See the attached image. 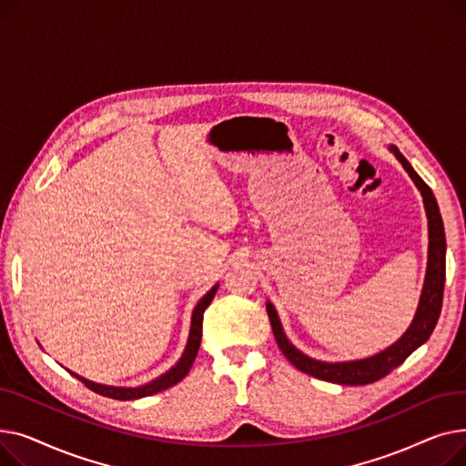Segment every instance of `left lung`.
I'll list each match as a JSON object with an SVG mask.
<instances>
[{"label":"left lung","instance_id":"obj_1","mask_svg":"<svg viewBox=\"0 0 466 466\" xmlns=\"http://www.w3.org/2000/svg\"><path fill=\"white\" fill-rule=\"evenodd\" d=\"M389 151L397 157V160L408 171L410 179L421 192L423 206H425L427 227H429V251H427V272H425L420 304H418V309H415L410 327L395 341V344H390L383 351L364 359L329 362V360L313 359L302 353L299 348L292 346V341L287 338L283 330V325L279 321V315L274 304L268 300L266 311H268V317H270L272 330L279 350L290 360L292 366H297L299 370L317 380L339 383V385H366V383H374L381 380L390 370L397 369L399 364H402L415 350L425 344L436 327L440 309H442L444 281H446V234H444L442 215H440L432 190L418 174H415V169L400 155L397 147L389 145Z\"/></svg>","mask_w":466,"mask_h":466}]
</instances>
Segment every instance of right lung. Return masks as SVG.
<instances>
[{"instance_id":"1","label":"right lung","mask_w":466,"mask_h":466,"mask_svg":"<svg viewBox=\"0 0 466 466\" xmlns=\"http://www.w3.org/2000/svg\"><path fill=\"white\" fill-rule=\"evenodd\" d=\"M218 289V283H215L206 295L200 299V302L194 306L192 309V317H190V330H188V339H187V346L185 351L181 355V359L171 366L167 372H164L162 376L155 378L153 381L145 383V385H137V387H116V385H104V383H96L90 381L76 372L67 370L71 376H76L79 381H83L88 389H92L94 393L102 395V397H109L115 400H136V399H143V397H151L155 393H160V390L167 389V387H174L176 383H179L190 370V366L198 355L200 350V341H202V321H204V311L206 308L211 304L215 292Z\"/></svg>"}]
</instances>
